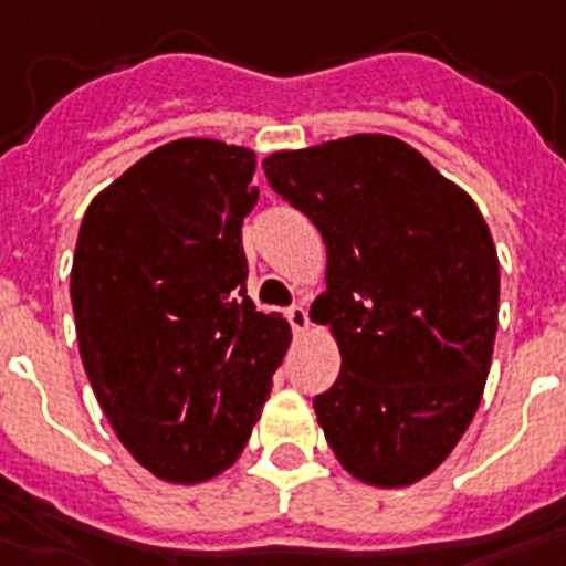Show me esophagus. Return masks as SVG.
<instances>
[{"label":"esophagus","instance_id":"obj_1","mask_svg":"<svg viewBox=\"0 0 566 566\" xmlns=\"http://www.w3.org/2000/svg\"><path fill=\"white\" fill-rule=\"evenodd\" d=\"M284 317H287V323H291L293 332L308 329V312H305L302 305H291V308H284Z\"/></svg>","mask_w":566,"mask_h":566}]
</instances>
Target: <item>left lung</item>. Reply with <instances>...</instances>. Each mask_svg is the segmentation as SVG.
<instances>
[{
  "mask_svg": "<svg viewBox=\"0 0 566 566\" xmlns=\"http://www.w3.org/2000/svg\"><path fill=\"white\" fill-rule=\"evenodd\" d=\"M264 175L326 243L312 305L340 347L314 398L326 442L365 484H416L460 442L490 374L499 254L484 216L391 136L279 150Z\"/></svg>",
  "mask_w": 566,
  "mask_h": 566,
  "instance_id": "obj_1",
  "label": "left lung"
}]
</instances>
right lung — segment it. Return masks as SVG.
<instances>
[{
    "label": "right lung",
    "mask_w": 566,
    "mask_h": 566,
    "mask_svg": "<svg viewBox=\"0 0 566 566\" xmlns=\"http://www.w3.org/2000/svg\"><path fill=\"white\" fill-rule=\"evenodd\" d=\"M254 154L178 139L127 168L82 216L71 270L80 356L129 454L198 484L249 442L291 340L245 296Z\"/></svg>",
    "instance_id": "right-lung-1"
}]
</instances>
